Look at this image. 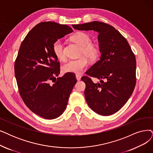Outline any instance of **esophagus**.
Returning a JSON list of instances; mask_svg holds the SVG:
<instances>
[{
	"label": "esophagus",
	"mask_w": 153,
	"mask_h": 153,
	"mask_svg": "<svg viewBox=\"0 0 153 153\" xmlns=\"http://www.w3.org/2000/svg\"><path fill=\"white\" fill-rule=\"evenodd\" d=\"M75 76H76V79L78 81L81 80V77H82L81 75H76Z\"/></svg>",
	"instance_id": "1"
}]
</instances>
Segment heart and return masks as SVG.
Returning a JSON list of instances; mask_svg holds the SVG:
<instances>
[{
  "instance_id": "heart-1",
  "label": "heart",
  "mask_w": 153,
  "mask_h": 153,
  "mask_svg": "<svg viewBox=\"0 0 153 153\" xmlns=\"http://www.w3.org/2000/svg\"><path fill=\"white\" fill-rule=\"evenodd\" d=\"M71 39L82 47V54H83L90 59L96 58L98 54V48L95 45L91 43V38L88 34L83 32H77L71 36ZM53 50L54 54L58 59H65L63 45L62 41L58 39L54 42ZM87 66V59L85 57H82L76 59L68 61L62 66V71L67 73L79 74L86 68Z\"/></svg>"
}]
</instances>
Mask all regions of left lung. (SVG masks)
I'll return each instance as SVG.
<instances>
[{"instance_id":"obj_1","label":"left lung","mask_w":153,"mask_h":153,"mask_svg":"<svg viewBox=\"0 0 153 153\" xmlns=\"http://www.w3.org/2000/svg\"><path fill=\"white\" fill-rule=\"evenodd\" d=\"M80 30L97 32L101 56L86 74L99 79L95 83L87 76L82 77L86 85L85 99L90 108L101 115H112L123 107L135 87L136 61L126 39L117 30L99 21L73 24Z\"/></svg>"}]
</instances>
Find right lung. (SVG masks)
<instances>
[{
	"mask_svg": "<svg viewBox=\"0 0 153 153\" xmlns=\"http://www.w3.org/2000/svg\"><path fill=\"white\" fill-rule=\"evenodd\" d=\"M72 32L65 24L40 22L27 34L18 52L14 72L19 94L30 111L42 118L54 119L63 113L76 83L73 73L56 80L59 63L53 50L58 39Z\"/></svg>",
	"mask_w": 153,
	"mask_h": 153,
	"instance_id": "obj_1",
	"label": "right lung"
}]
</instances>
